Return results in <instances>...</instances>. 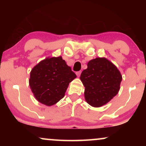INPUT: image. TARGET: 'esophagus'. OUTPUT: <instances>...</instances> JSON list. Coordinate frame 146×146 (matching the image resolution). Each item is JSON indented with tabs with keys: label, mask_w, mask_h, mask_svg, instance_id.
Instances as JSON below:
<instances>
[{
	"label": "esophagus",
	"mask_w": 146,
	"mask_h": 146,
	"mask_svg": "<svg viewBox=\"0 0 146 146\" xmlns=\"http://www.w3.org/2000/svg\"><path fill=\"white\" fill-rule=\"evenodd\" d=\"M81 72H82L81 71H78V72H76V74L77 75V76L78 77H79L80 76V74H81Z\"/></svg>",
	"instance_id": "esophagus-1"
}]
</instances>
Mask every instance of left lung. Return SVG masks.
I'll list each match as a JSON object with an SVG mask.
<instances>
[{
  "label": "left lung",
  "mask_w": 146,
  "mask_h": 146,
  "mask_svg": "<svg viewBox=\"0 0 146 146\" xmlns=\"http://www.w3.org/2000/svg\"><path fill=\"white\" fill-rule=\"evenodd\" d=\"M87 66L80 78L85 87V100L92 106L101 107L118 93L122 77L116 66L106 58L91 60Z\"/></svg>",
  "instance_id": "8db88e82"
}]
</instances>
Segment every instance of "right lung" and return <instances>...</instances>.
<instances>
[{
  "label": "right lung",
  "instance_id": "right-lung-1",
  "mask_svg": "<svg viewBox=\"0 0 146 146\" xmlns=\"http://www.w3.org/2000/svg\"><path fill=\"white\" fill-rule=\"evenodd\" d=\"M75 78L76 75L62 56L46 58L32 69L29 85L35 98L50 106L64 98Z\"/></svg>",
  "mask_w": 146,
  "mask_h": 146
}]
</instances>
